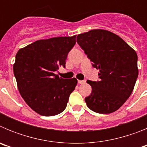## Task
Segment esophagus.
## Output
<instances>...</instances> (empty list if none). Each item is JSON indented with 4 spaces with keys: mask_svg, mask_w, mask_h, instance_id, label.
<instances>
[{
    "mask_svg": "<svg viewBox=\"0 0 147 147\" xmlns=\"http://www.w3.org/2000/svg\"><path fill=\"white\" fill-rule=\"evenodd\" d=\"M78 83L79 84H85V80H78Z\"/></svg>",
    "mask_w": 147,
    "mask_h": 147,
    "instance_id": "esophagus-1",
    "label": "esophagus"
}]
</instances>
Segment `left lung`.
I'll return each mask as SVG.
<instances>
[{
	"instance_id": "1",
	"label": "left lung",
	"mask_w": 147,
	"mask_h": 147,
	"mask_svg": "<svg viewBox=\"0 0 147 147\" xmlns=\"http://www.w3.org/2000/svg\"><path fill=\"white\" fill-rule=\"evenodd\" d=\"M76 41L99 70V81H87L92 88L91 94L85 98L87 106L98 113L115 112L134 89L138 75L136 51L107 30H90L78 35Z\"/></svg>"
}]
</instances>
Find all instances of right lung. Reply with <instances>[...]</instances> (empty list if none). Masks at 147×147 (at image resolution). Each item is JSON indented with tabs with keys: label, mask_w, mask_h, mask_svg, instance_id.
I'll return each mask as SVG.
<instances>
[{
	"label": "right lung",
	"mask_w": 147,
	"mask_h": 147,
	"mask_svg": "<svg viewBox=\"0 0 147 147\" xmlns=\"http://www.w3.org/2000/svg\"><path fill=\"white\" fill-rule=\"evenodd\" d=\"M76 35L39 40L18 51L13 65L18 90L34 111L52 116L65 109L76 78L62 79L54 74L76 43Z\"/></svg>",
	"instance_id": "obj_1"
}]
</instances>
